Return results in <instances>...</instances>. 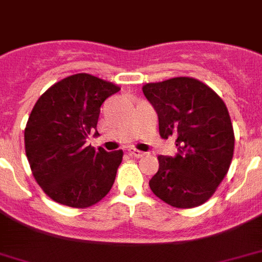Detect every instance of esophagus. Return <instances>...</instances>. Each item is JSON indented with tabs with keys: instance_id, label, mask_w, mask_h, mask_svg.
<instances>
[{
	"instance_id": "obj_1",
	"label": "esophagus",
	"mask_w": 262,
	"mask_h": 262,
	"mask_svg": "<svg viewBox=\"0 0 262 262\" xmlns=\"http://www.w3.org/2000/svg\"><path fill=\"white\" fill-rule=\"evenodd\" d=\"M127 152H129V155L135 156V158H143L144 156V152L139 151V149H135V148H129Z\"/></svg>"
}]
</instances>
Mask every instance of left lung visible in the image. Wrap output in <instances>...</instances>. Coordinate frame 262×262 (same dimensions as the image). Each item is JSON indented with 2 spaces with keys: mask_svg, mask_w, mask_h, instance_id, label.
<instances>
[{
  "mask_svg": "<svg viewBox=\"0 0 262 262\" xmlns=\"http://www.w3.org/2000/svg\"><path fill=\"white\" fill-rule=\"evenodd\" d=\"M143 92L158 114L160 136H174L178 147L175 156L158 158L149 187L171 207H199L231 164L235 140L227 107L215 91L190 77L145 84Z\"/></svg>",
  "mask_w": 262,
  "mask_h": 262,
  "instance_id": "left-lung-1",
  "label": "left lung"
}]
</instances>
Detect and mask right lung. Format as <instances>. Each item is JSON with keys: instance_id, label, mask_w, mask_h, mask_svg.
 <instances>
[{"instance_id": "obj_1", "label": "right lung", "mask_w": 262, "mask_h": 262, "mask_svg": "<svg viewBox=\"0 0 262 262\" xmlns=\"http://www.w3.org/2000/svg\"><path fill=\"white\" fill-rule=\"evenodd\" d=\"M119 87L87 73L51 85L35 103L24 130L27 159L51 200L72 208L94 205L110 191L123 152L87 145L100 106Z\"/></svg>"}]
</instances>
